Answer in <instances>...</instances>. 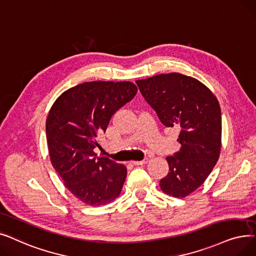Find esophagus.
<instances>
[{"instance_id":"esophagus-1","label":"esophagus","mask_w":256,"mask_h":256,"mask_svg":"<svg viewBox=\"0 0 256 256\" xmlns=\"http://www.w3.org/2000/svg\"><path fill=\"white\" fill-rule=\"evenodd\" d=\"M148 160H149V158L148 157H144L142 160H140V162H132V164H134V166H142V164H147L148 162Z\"/></svg>"}]
</instances>
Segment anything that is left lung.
<instances>
[{
    "label": "left lung",
    "mask_w": 256,
    "mask_h": 256,
    "mask_svg": "<svg viewBox=\"0 0 256 256\" xmlns=\"http://www.w3.org/2000/svg\"><path fill=\"white\" fill-rule=\"evenodd\" d=\"M148 104L166 127H177L181 144L168 156V173L160 188L184 198L208 177L221 150L222 116L214 94L197 79L171 72L136 81Z\"/></svg>",
    "instance_id": "1"
}]
</instances>
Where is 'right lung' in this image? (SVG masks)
Segmentation results:
<instances>
[{"label":"right lung","instance_id":"obj_1","mask_svg":"<svg viewBox=\"0 0 256 256\" xmlns=\"http://www.w3.org/2000/svg\"><path fill=\"white\" fill-rule=\"evenodd\" d=\"M138 92L134 83L92 81L60 94L48 112V154L66 188L92 206L110 203L123 188L125 166L94 152L112 116Z\"/></svg>","mask_w":256,"mask_h":256}]
</instances>
